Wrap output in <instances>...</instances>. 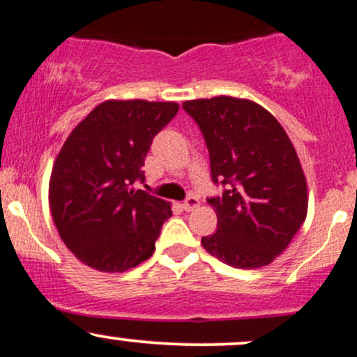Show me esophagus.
Instances as JSON below:
<instances>
[{"instance_id":"esophagus-1","label":"esophagus","mask_w":357,"mask_h":357,"mask_svg":"<svg viewBox=\"0 0 357 357\" xmlns=\"http://www.w3.org/2000/svg\"><path fill=\"white\" fill-rule=\"evenodd\" d=\"M198 207H200V200H198L197 197H188L185 202H183V208H185L186 212H191V210Z\"/></svg>"}]
</instances>
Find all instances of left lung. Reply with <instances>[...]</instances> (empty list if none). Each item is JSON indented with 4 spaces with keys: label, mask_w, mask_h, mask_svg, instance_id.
Returning a JSON list of instances; mask_svg holds the SVG:
<instances>
[{
    "label": "left lung",
    "mask_w": 357,
    "mask_h": 357,
    "mask_svg": "<svg viewBox=\"0 0 357 357\" xmlns=\"http://www.w3.org/2000/svg\"><path fill=\"white\" fill-rule=\"evenodd\" d=\"M200 128L210 174L222 185L215 234L202 238L212 257L234 268L272 264L303 226L306 178L280 123L260 104L220 96L183 102Z\"/></svg>",
    "instance_id": "left-lung-1"
}]
</instances>
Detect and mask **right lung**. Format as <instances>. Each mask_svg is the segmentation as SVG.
<instances>
[{
    "instance_id": "right-lung-1",
    "label": "right lung",
    "mask_w": 357,
    "mask_h": 357,
    "mask_svg": "<svg viewBox=\"0 0 357 357\" xmlns=\"http://www.w3.org/2000/svg\"><path fill=\"white\" fill-rule=\"evenodd\" d=\"M176 102L106 100L75 126L52 166L51 215L63 243L100 272H125L152 257L171 205L145 190L142 166Z\"/></svg>"
}]
</instances>
